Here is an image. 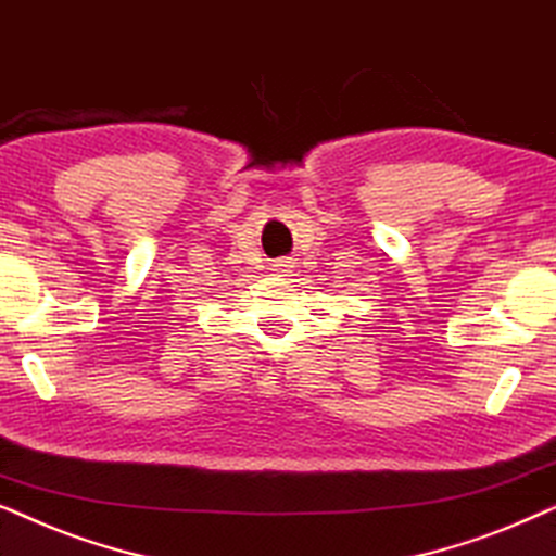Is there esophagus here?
Listing matches in <instances>:
<instances>
[{"label": "esophagus", "instance_id": "esophagus-1", "mask_svg": "<svg viewBox=\"0 0 556 556\" xmlns=\"http://www.w3.org/2000/svg\"><path fill=\"white\" fill-rule=\"evenodd\" d=\"M288 268H291V265H288V261H280V263L276 265V270H280V273H288Z\"/></svg>", "mask_w": 556, "mask_h": 556}]
</instances>
